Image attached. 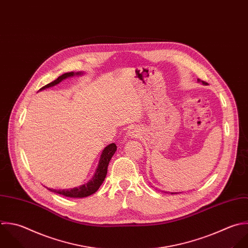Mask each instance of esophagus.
<instances>
[{"mask_svg": "<svg viewBox=\"0 0 248 248\" xmlns=\"http://www.w3.org/2000/svg\"><path fill=\"white\" fill-rule=\"evenodd\" d=\"M128 138H138L140 136V129L136 125H132L129 127L126 133Z\"/></svg>", "mask_w": 248, "mask_h": 248, "instance_id": "34e87169", "label": "esophagus"}]
</instances>
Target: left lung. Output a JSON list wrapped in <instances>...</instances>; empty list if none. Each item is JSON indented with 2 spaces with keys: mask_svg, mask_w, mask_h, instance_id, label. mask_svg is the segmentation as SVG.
<instances>
[{
  "mask_svg": "<svg viewBox=\"0 0 248 248\" xmlns=\"http://www.w3.org/2000/svg\"><path fill=\"white\" fill-rule=\"evenodd\" d=\"M197 81H198V82H201L203 85H206V84H207V83L204 82V81H200V79H198ZM171 194H177V192H171Z\"/></svg>",
  "mask_w": 248,
  "mask_h": 248,
  "instance_id": "obj_1",
  "label": "left lung"
}]
</instances>
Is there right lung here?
I'll use <instances>...</instances> for the list:
<instances>
[{
  "label": "right lung",
  "mask_w": 248,
  "mask_h": 248,
  "mask_svg": "<svg viewBox=\"0 0 248 248\" xmlns=\"http://www.w3.org/2000/svg\"><path fill=\"white\" fill-rule=\"evenodd\" d=\"M83 74H84V72H82V71H78V72L71 71V72L63 73L62 75L59 76L53 82H51V83L47 84L46 86L42 87L39 91H42V90H45L47 88L56 86L57 84H59L60 82H62V80H64L68 77H72V76H75V75H83ZM116 151H117V146H116L115 143L109 144L107 147L104 148V150L101 153L100 159H99V162H98V166L95 170L94 175L85 185H82V186H80L78 187H74V188H68V189H59V190H57V189L48 188V187H47V189H49L50 191H52L54 193H58V194H61L62 196L70 197V198H84V197H88V196L93 194L94 192L97 191L99 186L104 182L105 177L107 175V169H108L109 162H110V160H111V158L114 155Z\"/></svg>",
  "instance_id": "add662e5"
}]
</instances>
